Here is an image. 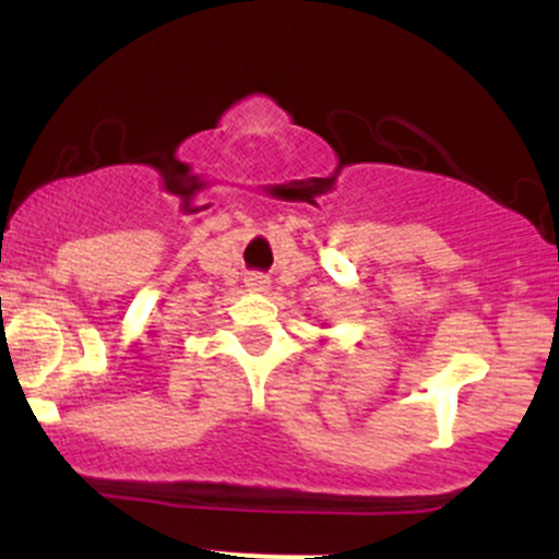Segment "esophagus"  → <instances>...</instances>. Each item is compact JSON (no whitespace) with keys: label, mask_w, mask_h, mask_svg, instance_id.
Segmentation results:
<instances>
[{"label":"esophagus","mask_w":559,"mask_h":559,"mask_svg":"<svg viewBox=\"0 0 559 559\" xmlns=\"http://www.w3.org/2000/svg\"><path fill=\"white\" fill-rule=\"evenodd\" d=\"M243 286H247L252 294H262V292H267L271 281H267V275H262V273H247L243 275Z\"/></svg>","instance_id":"34e87169"}]
</instances>
